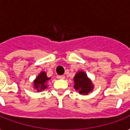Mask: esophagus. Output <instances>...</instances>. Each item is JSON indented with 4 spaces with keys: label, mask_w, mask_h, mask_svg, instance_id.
I'll use <instances>...</instances> for the list:
<instances>
[{
    "label": "esophagus",
    "mask_w": 130,
    "mask_h": 130,
    "mask_svg": "<svg viewBox=\"0 0 130 130\" xmlns=\"http://www.w3.org/2000/svg\"><path fill=\"white\" fill-rule=\"evenodd\" d=\"M58 78H60V79H64V78H65V76H63V75H60V76H58Z\"/></svg>",
    "instance_id": "obj_1"
}]
</instances>
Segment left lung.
<instances>
[{
	"label": "left lung",
	"instance_id": "1",
	"mask_svg": "<svg viewBox=\"0 0 130 130\" xmlns=\"http://www.w3.org/2000/svg\"><path fill=\"white\" fill-rule=\"evenodd\" d=\"M74 88L80 94H88L93 89V85L84 71H78L74 76Z\"/></svg>",
	"mask_w": 130,
	"mask_h": 130
}]
</instances>
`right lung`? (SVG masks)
Instances as JSON below:
<instances>
[{"label": "right lung", "instance_id": "right-lung-1", "mask_svg": "<svg viewBox=\"0 0 130 130\" xmlns=\"http://www.w3.org/2000/svg\"><path fill=\"white\" fill-rule=\"evenodd\" d=\"M50 79V78L46 76V74L45 72L40 73L39 76L36 78V79L34 80L35 88L37 90L38 92L44 90L45 88H46V82Z\"/></svg>", "mask_w": 130, "mask_h": 130}]
</instances>
